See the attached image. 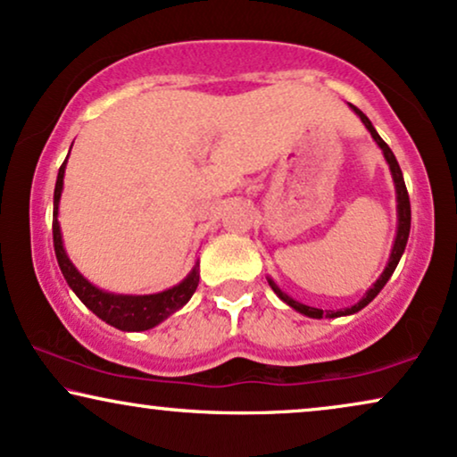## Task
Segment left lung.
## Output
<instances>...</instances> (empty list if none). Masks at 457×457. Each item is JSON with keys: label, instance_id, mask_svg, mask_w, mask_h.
Wrapping results in <instances>:
<instances>
[{"label": "left lung", "instance_id": "obj_1", "mask_svg": "<svg viewBox=\"0 0 457 457\" xmlns=\"http://www.w3.org/2000/svg\"><path fill=\"white\" fill-rule=\"evenodd\" d=\"M351 109L357 112V115L361 117V121L365 123V128L370 129V134H371V138L376 140V145L380 146L382 149V153H384V159H386L388 162V168H390V174H393V182H395V191H396V216H399V227H396V237H395V245H393V252H390V258H388V264H386V269H384V272L380 275V279H378L376 283H373V286L367 289L365 292V295L363 298H361L357 304L354 306H348V308H342V311H321V308H315V306H306V304H302V302H298V300H294V298H289L287 294H283L279 287H277V283L272 281V279H269V286L272 287V292H275L277 295H279V298L286 302V304H289L294 308V311H298V312H302V315H306V317H312V319H323V317H329V319H334V317H345V315H354V312H359L361 308H365L367 304H370V302L376 298L378 294H380V289L386 286V281L390 279V275H393L395 272V269H396V264H399V260H401V256H403V252H405V245H407V239H410V228H411V205H410V195H407V188H405V180H403V171H401V168H399V162H396V157H395V153L390 151V146L386 145V142H384L382 138H380V134L376 132V128L371 126V121L367 120L365 117V112L363 111H359L357 106L354 104H351Z\"/></svg>", "mask_w": 457, "mask_h": 457}]
</instances>
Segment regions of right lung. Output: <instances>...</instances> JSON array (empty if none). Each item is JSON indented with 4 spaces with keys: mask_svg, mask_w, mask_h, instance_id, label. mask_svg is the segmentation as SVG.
<instances>
[{
    "mask_svg": "<svg viewBox=\"0 0 457 457\" xmlns=\"http://www.w3.org/2000/svg\"><path fill=\"white\" fill-rule=\"evenodd\" d=\"M64 165H67V159H64L61 170H58V178H56L52 235H54V252H56L58 266H61L69 287L77 294V298L90 308L94 315L112 325V328L121 331H145V329L155 328V325L162 323L163 319L174 315L178 308H182L188 300H191V295L199 286V264L193 266V270L188 272L185 281H180L178 286L159 294L123 295V294L104 292V289H98L96 286H92V283L75 269L62 245L61 224H58V201H61V193H62Z\"/></svg>",
    "mask_w": 457,
    "mask_h": 457,
    "instance_id": "obj_1",
    "label": "right lung"
}]
</instances>
